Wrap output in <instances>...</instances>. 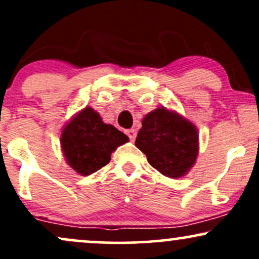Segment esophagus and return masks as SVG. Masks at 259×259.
Masks as SVG:
<instances>
[{
    "label": "esophagus",
    "instance_id": "34e87169",
    "mask_svg": "<svg viewBox=\"0 0 259 259\" xmlns=\"http://www.w3.org/2000/svg\"><path fill=\"white\" fill-rule=\"evenodd\" d=\"M125 134L127 136H129V139L132 140V141H134V140L136 139V134H138V133H136L135 129H129V130H126Z\"/></svg>",
    "mask_w": 259,
    "mask_h": 259
}]
</instances>
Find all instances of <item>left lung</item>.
Masks as SVG:
<instances>
[{"label":"left lung","instance_id":"1","mask_svg":"<svg viewBox=\"0 0 259 259\" xmlns=\"http://www.w3.org/2000/svg\"><path fill=\"white\" fill-rule=\"evenodd\" d=\"M135 146L159 173L173 179L180 178L197 158V129L180 114L160 107L142 119Z\"/></svg>","mask_w":259,"mask_h":259}]
</instances>
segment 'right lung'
<instances>
[{
	"label": "right lung",
	"instance_id": "add662e5",
	"mask_svg": "<svg viewBox=\"0 0 259 259\" xmlns=\"http://www.w3.org/2000/svg\"><path fill=\"white\" fill-rule=\"evenodd\" d=\"M129 138L111 124H105L90 107L78 113L61 135L62 151L68 164L80 175H90L105 167L111 154Z\"/></svg>",
	"mask_w": 259,
	"mask_h": 259
}]
</instances>
